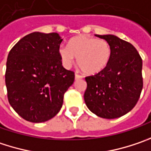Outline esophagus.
I'll return each mask as SVG.
<instances>
[{"mask_svg":"<svg viewBox=\"0 0 151 151\" xmlns=\"http://www.w3.org/2000/svg\"><path fill=\"white\" fill-rule=\"evenodd\" d=\"M81 78H82V76H80V75H78V74H76L75 75V79L76 80H79V79H81Z\"/></svg>","mask_w":151,"mask_h":151,"instance_id":"1","label":"esophagus"}]
</instances>
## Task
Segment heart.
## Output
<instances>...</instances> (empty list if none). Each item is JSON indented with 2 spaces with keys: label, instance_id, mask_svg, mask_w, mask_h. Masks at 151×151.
Listing matches in <instances>:
<instances>
[{
  "label": "heart",
  "instance_id": "heart-1",
  "mask_svg": "<svg viewBox=\"0 0 151 151\" xmlns=\"http://www.w3.org/2000/svg\"><path fill=\"white\" fill-rule=\"evenodd\" d=\"M58 54L65 68H70L77 58V64L85 74L96 75L109 63L112 48L106 40L81 35L71 38L68 46H60Z\"/></svg>",
  "mask_w": 151,
  "mask_h": 151
}]
</instances>
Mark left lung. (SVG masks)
Listing matches in <instances>:
<instances>
[{"instance_id":"obj_1","label":"left lung","mask_w":151,"mask_h":151,"mask_svg":"<svg viewBox=\"0 0 151 151\" xmlns=\"http://www.w3.org/2000/svg\"><path fill=\"white\" fill-rule=\"evenodd\" d=\"M95 36L109 43L112 57L101 72L85 78L84 101L98 117L117 119L129 113L139 99L143 62L132 44L112 34Z\"/></svg>"}]
</instances>
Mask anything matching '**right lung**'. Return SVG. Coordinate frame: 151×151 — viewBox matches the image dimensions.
I'll use <instances>...</instances> for the list:
<instances>
[{
	"label": "right lung",
	"instance_id": "1",
	"mask_svg": "<svg viewBox=\"0 0 151 151\" xmlns=\"http://www.w3.org/2000/svg\"><path fill=\"white\" fill-rule=\"evenodd\" d=\"M62 41L57 32H34L21 38L7 56L8 101L27 121L41 123L56 116L74 82V72L65 70L60 59Z\"/></svg>",
	"mask_w": 151,
	"mask_h": 151
}]
</instances>
